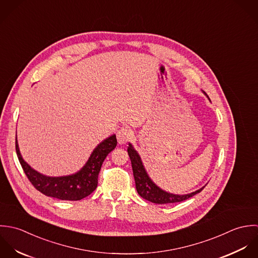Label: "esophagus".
Masks as SVG:
<instances>
[{"label":"esophagus","instance_id":"34e87169","mask_svg":"<svg viewBox=\"0 0 258 258\" xmlns=\"http://www.w3.org/2000/svg\"><path fill=\"white\" fill-rule=\"evenodd\" d=\"M116 139L119 145H125L132 139V133L128 128L122 127L116 133Z\"/></svg>","mask_w":258,"mask_h":258}]
</instances>
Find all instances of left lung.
Instances as JSON below:
<instances>
[{
  "label": "left lung",
  "mask_w": 258,
  "mask_h": 258,
  "mask_svg": "<svg viewBox=\"0 0 258 258\" xmlns=\"http://www.w3.org/2000/svg\"><path fill=\"white\" fill-rule=\"evenodd\" d=\"M204 94L208 98V96L205 92H204ZM208 100H209V98H208ZM127 154L130 155V158L132 161L137 191L143 199H145L151 203L157 204V205L180 203V202H183V201L196 196L197 194L201 192L206 187V185H205L202 188H200L191 194H187V195H174V194L167 192V191L161 189L159 186H157L152 180V178L148 174V172L143 164L141 156L135 150V148L133 147L132 144H128Z\"/></svg>",
  "instance_id": "obj_1"
}]
</instances>
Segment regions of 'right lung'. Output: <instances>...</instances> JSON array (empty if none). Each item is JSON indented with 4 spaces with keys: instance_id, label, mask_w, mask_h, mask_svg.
<instances>
[{
    "instance_id": "1",
    "label": "right lung",
    "mask_w": 258,
    "mask_h": 258,
    "mask_svg": "<svg viewBox=\"0 0 258 258\" xmlns=\"http://www.w3.org/2000/svg\"><path fill=\"white\" fill-rule=\"evenodd\" d=\"M116 144L115 135H112L97 146L86 164L78 172L63 176H47L32 168L24 160L16 136L17 155L31 183L43 195L61 201H81L97 188L103 160L114 150Z\"/></svg>"
}]
</instances>
